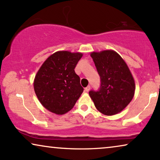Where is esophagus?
<instances>
[{"label": "esophagus", "instance_id": "1", "mask_svg": "<svg viewBox=\"0 0 160 160\" xmlns=\"http://www.w3.org/2000/svg\"><path fill=\"white\" fill-rule=\"evenodd\" d=\"M90 88H91V86H88L86 87V88H85V91H86V92H88L89 90H90Z\"/></svg>", "mask_w": 160, "mask_h": 160}]
</instances>
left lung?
<instances>
[{"mask_svg": "<svg viewBox=\"0 0 160 160\" xmlns=\"http://www.w3.org/2000/svg\"><path fill=\"white\" fill-rule=\"evenodd\" d=\"M100 77V87L91 90L89 95L97 109L112 116L123 110L132 101L135 85L127 63L113 50L91 54Z\"/></svg>", "mask_w": 160, "mask_h": 160, "instance_id": "left-lung-1", "label": "left lung"}]
</instances>
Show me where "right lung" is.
<instances>
[{
	"mask_svg": "<svg viewBox=\"0 0 160 160\" xmlns=\"http://www.w3.org/2000/svg\"><path fill=\"white\" fill-rule=\"evenodd\" d=\"M82 56L80 52L59 51L50 55L38 71L34 91L49 111L64 114L72 109L80 97L83 88L74 68Z\"/></svg>",
	"mask_w": 160,
	"mask_h": 160,
	"instance_id": "obj_1",
	"label": "right lung"
}]
</instances>
